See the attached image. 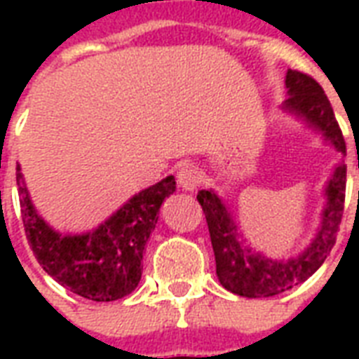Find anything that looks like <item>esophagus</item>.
<instances>
[{
    "label": "esophagus",
    "instance_id": "1",
    "mask_svg": "<svg viewBox=\"0 0 359 359\" xmlns=\"http://www.w3.org/2000/svg\"><path fill=\"white\" fill-rule=\"evenodd\" d=\"M177 182L182 190H196L201 184V173L194 163H182L177 171Z\"/></svg>",
    "mask_w": 359,
    "mask_h": 359
}]
</instances>
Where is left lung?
I'll return each instance as SVG.
<instances>
[{
	"mask_svg": "<svg viewBox=\"0 0 359 359\" xmlns=\"http://www.w3.org/2000/svg\"><path fill=\"white\" fill-rule=\"evenodd\" d=\"M285 83L289 97L285 100L283 108L317 126L326 135V140L334 143L337 151L346 154L345 137L323 87L311 76L298 70H289ZM345 190L346 165L341 163L339 168H335L334 177L326 190L328 205L324 208L323 224L317 238L313 240V244L302 255L289 261H272L240 245L235 224L231 222L229 212L225 210L219 197L214 191H199L197 201L203 207L207 218L219 283L238 296L268 298V296L281 294L285 290L304 283L307 278H311L326 261L335 244V236L345 210Z\"/></svg>",
	"mask_w": 359,
	"mask_h": 359,
	"instance_id": "left-lung-1",
	"label": "left lung"
}]
</instances>
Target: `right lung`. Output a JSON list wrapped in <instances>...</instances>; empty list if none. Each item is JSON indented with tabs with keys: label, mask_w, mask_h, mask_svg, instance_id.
I'll return each instance as SVG.
<instances>
[{
	"label": "right lung",
	"mask_w": 359,
	"mask_h": 359,
	"mask_svg": "<svg viewBox=\"0 0 359 359\" xmlns=\"http://www.w3.org/2000/svg\"><path fill=\"white\" fill-rule=\"evenodd\" d=\"M25 236L36 261L70 292L93 302H114L137 287L143 251L156 227L160 205L175 191V177L140 191L121 210L87 235L61 236L35 212L16 168Z\"/></svg>",
	"instance_id": "right-lung-1"
}]
</instances>
